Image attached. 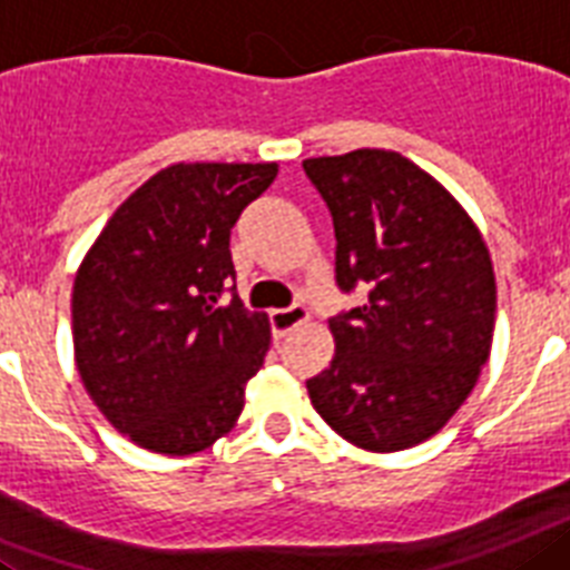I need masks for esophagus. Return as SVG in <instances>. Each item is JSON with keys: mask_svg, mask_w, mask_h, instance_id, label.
I'll list each match as a JSON object with an SVG mask.
<instances>
[{"mask_svg": "<svg viewBox=\"0 0 570 570\" xmlns=\"http://www.w3.org/2000/svg\"><path fill=\"white\" fill-rule=\"evenodd\" d=\"M269 318H272V333L286 335V333H292L295 326H301L309 321V309L301 304H295V306H289V309H272Z\"/></svg>", "mask_w": 570, "mask_h": 570, "instance_id": "34e87169", "label": "esophagus"}]
</instances>
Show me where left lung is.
I'll return each mask as SVG.
<instances>
[{
    "instance_id": "obj_1",
    "label": "left lung",
    "mask_w": 570,
    "mask_h": 570,
    "mask_svg": "<svg viewBox=\"0 0 570 570\" xmlns=\"http://www.w3.org/2000/svg\"><path fill=\"white\" fill-rule=\"evenodd\" d=\"M304 168L333 212L335 281L370 289L330 321L335 355L306 381L309 402L355 448H415L456 415L491 358V252L462 203L399 151L355 148Z\"/></svg>"
}]
</instances>
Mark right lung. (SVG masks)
Listing matches in <instances>:
<instances>
[{"label": "right lung", "instance_id": "right-lung-1", "mask_svg": "<svg viewBox=\"0 0 570 570\" xmlns=\"http://www.w3.org/2000/svg\"><path fill=\"white\" fill-rule=\"evenodd\" d=\"M278 163H175L117 206L77 269L73 361L91 402L137 448L191 456L237 424L264 367L269 315L237 298L229 235Z\"/></svg>", "mask_w": 570, "mask_h": 570}]
</instances>
